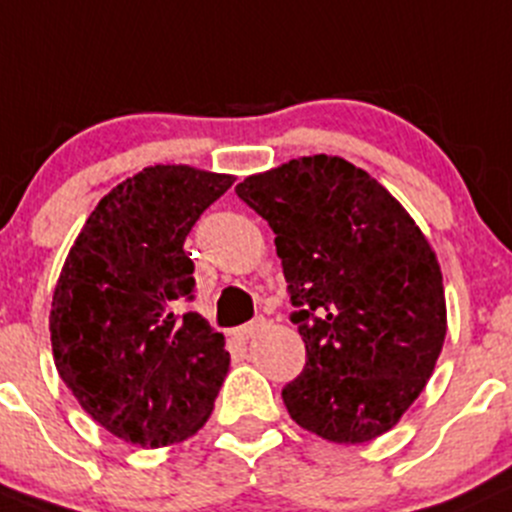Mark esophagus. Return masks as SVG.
Segmentation results:
<instances>
[{
    "label": "esophagus",
    "mask_w": 512,
    "mask_h": 512,
    "mask_svg": "<svg viewBox=\"0 0 512 512\" xmlns=\"http://www.w3.org/2000/svg\"><path fill=\"white\" fill-rule=\"evenodd\" d=\"M267 326V321L265 319H252L250 324H245V326H240L238 331H235V336L240 338V341H250V338H255L257 333L262 331V328Z\"/></svg>",
    "instance_id": "esophagus-1"
}]
</instances>
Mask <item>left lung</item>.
<instances>
[{
    "label": "left lung",
    "mask_w": 512,
    "mask_h": 512,
    "mask_svg": "<svg viewBox=\"0 0 512 512\" xmlns=\"http://www.w3.org/2000/svg\"><path fill=\"white\" fill-rule=\"evenodd\" d=\"M235 193L270 223L306 365L282 400L299 427L363 444L400 422L446 336L434 250L410 213L341 157L292 159Z\"/></svg>",
    "instance_id": "left-lung-1"
}]
</instances>
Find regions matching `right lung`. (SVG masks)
Segmentation results:
<instances>
[{"mask_svg":"<svg viewBox=\"0 0 512 512\" xmlns=\"http://www.w3.org/2000/svg\"><path fill=\"white\" fill-rule=\"evenodd\" d=\"M233 181L193 166L139 171L95 206L58 277L48 319L58 375L129 444L196 434L228 375L223 333L176 306L196 289L186 235Z\"/></svg>","mask_w":512,"mask_h":512,"instance_id":"right-lung-1","label":"right lung"}]
</instances>
